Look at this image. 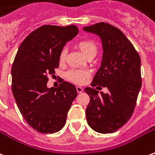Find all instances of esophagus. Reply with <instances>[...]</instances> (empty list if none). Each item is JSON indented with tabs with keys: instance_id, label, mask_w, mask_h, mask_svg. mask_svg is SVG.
<instances>
[{
	"instance_id": "34e87169",
	"label": "esophagus",
	"mask_w": 155,
	"mask_h": 155,
	"mask_svg": "<svg viewBox=\"0 0 155 155\" xmlns=\"http://www.w3.org/2000/svg\"><path fill=\"white\" fill-rule=\"evenodd\" d=\"M76 91H77L78 93H81V92H83L84 89H83V87H81V86H76Z\"/></svg>"
}]
</instances>
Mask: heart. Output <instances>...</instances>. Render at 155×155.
I'll list each match as a JSON object with an SVG mask.
<instances>
[{"instance_id":"1","label":"heart","mask_w":155,"mask_h":155,"mask_svg":"<svg viewBox=\"0 0 155 155\" xmlns=\"http://www.w3.org/2000/svg\"><path fill=\"white\" fill-rule=\"evenodd\" d=\"M79 47L82 51V53L84 54L85 57L89 56L91 54H96L97 53V46L94 41H90V40H84L81 41L79 43ZM67 54V50L66 48H63L60 53V61L64 62ZM67 79L69 81L74 82L75 84H81L83 83L89 76L90 73L86 71H81V70H71L68 71Z\"/></svg>"}]
</instances>
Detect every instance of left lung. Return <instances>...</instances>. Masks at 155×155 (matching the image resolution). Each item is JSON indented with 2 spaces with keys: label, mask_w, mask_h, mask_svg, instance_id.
<instances>
[{
  "label": "left lung",
  "mask_w": 155,
  "mask_h": 155,
  "mask_svg": "<svg viewBox=\"0 0 155 155\" xmlns=\"http://www.w3.org/2000/svg\"><path fill=\"white\" fill-rule=\"evenodd\" d=\"M100 36L103 47L101 67L94 74L91 86L107 87L104 94L91 87L85 114L88 124L98 133H114L126 124L134 110L142 85L140 57L134 45L120 29L100 22L83 28Z\"/></svg>",
  "instance_id": "left-lung-1"
}]
</instances>
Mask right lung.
<instances>
[{"mask_svg":"<svg viewBox=\"0 0 155 155\" xmlns=\"http://www.w3.org/2000/svg\"><path fill=\"white\" fill-rule=\"evenodd\" d=\"M78 32L75 25H42L23 41L12 64V92L19 110L30 126L42 134L64 127L77 96L71 83L62 81L58 88H48L47 82L48 75L59 67L61 50Z\"/></svg>","mask_w":155,"mask_h":155,"instance_id":"right-lung-1","label":"right lung"}]
</instances>
